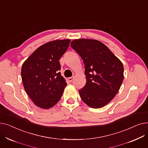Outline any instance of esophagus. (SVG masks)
Instances as JSON below:
<instances>
[{
  "label": "esophagus",
  "instance_id": "1",
  "mask_svg": "<svg viewBox=\"0 0 148 148\" xmlns=\"http://www.w3.org/2000/svg\"><path fill=\"white\" fill-rule=\"evenodd\" d=\"M73 79H74V77H69V78H68V80L70 82H71L73 80Z\"/></svg>",
  "mask_w": 148,
  "mask_h": 148
}]
</instances>
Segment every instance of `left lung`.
<instances>
[{
  "label": "left lung",
  "instance_id": "obj_1",
  "mask_svg": "<svg viewBox=\"0 0 148 148\" xmlns=\"http://www.w3.org/2000/svg\"><path fill=\"white\" fill-rule=\"evenodd\" d=\"M71 46L84 64L86 83L79 90L81 99L94 108L107 105L117 94L122 83V63L106 45L96 40H75Z\"/></svg>",
  "mask_w": 148,
  "mask_h": 148
}]
</instances>
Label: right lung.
Instances as JSON below:
<instances>
[{
    "instance_id": "obj_1",
    "label": "right lung",
    "mask_w": 148,
    "mask_h": 148,
    "mask_svg": "<svg viewBox=\"0 0 148 148\" xmlns=\"http://www.w3.org/2000/svg\"><path fill=\"white\" fill-rule=\"evenodd\" d=\"M70 40L50 41L38 48L23 63L21 79L25 91L34 104L51 108L62 97L66 83L59 71V60Z\"/></svg>"
}]
</instances>
